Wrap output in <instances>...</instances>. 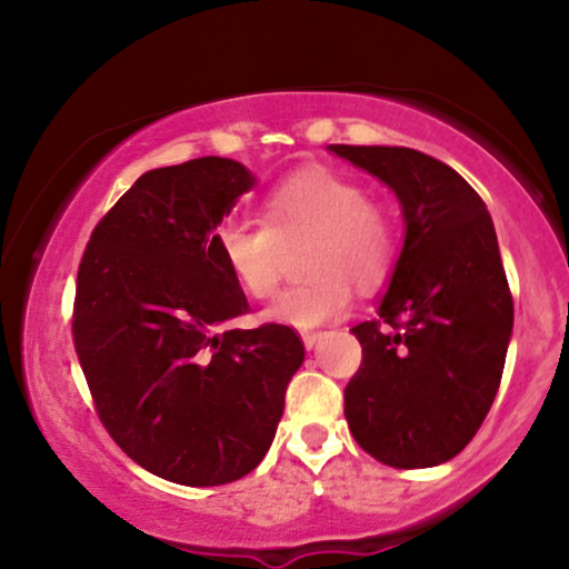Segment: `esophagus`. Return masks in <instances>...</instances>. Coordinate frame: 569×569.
<instances>
[{"instance_id":"esophagus-1","label":"esophagus","mask_w":569,"mask_h":569,"mask_svg":"<svg viewBox=\"0 0 569 569\" xmlns=\"http://www.w3.org/2000/svg\"><path fill=\"white\" fill-rule=\"evenodd\" d=\"M321 337H323V331H302L305 348H312V345H316Z\"/></svg>"}]
</instances>
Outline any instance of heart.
<instances>
[{
	"label": "heart",
	"mask_w": 569,
	"mask_h": 569,
	"mask_svg": "<svg viewBox=\"0 0 569 569\" xmlns=\"http://www.w3.org/2000/svg\"><path fill=\"white\" fill-rule=\"evenodd\" d=\"M396 219L388 206L369 198L348 173L307 168L289 176L262 202V221L227 219L213 232L221 264L251 299L278 289L289 251L305 248L310 278L278 293L267 307L270 321L312 329L348 310L352 289H371L396 259Z\"/></svg>",
	"instance_id": "obj_1"
}]
</instances>
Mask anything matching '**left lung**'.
I'll use <instances>...</instances> for the list:
<instances>
[{"label":"left lung","instance_id":"8db88e82","mask_svg":"<svg viewBox=\"0 0 569 569\" xmlns=\"http://www.w3.org/2000/svg\"><path fill=\"white\" fill-rule=\"evenodd\" d=\"M331 152L398 194L407 240L377 318L352 326L361 367L345 417L363 452L430 468L468 447L498 396L513 299L479 192L447 162L407 147Z\"/></svg>","mask_w":569,"mask_h":569}]
</instances>
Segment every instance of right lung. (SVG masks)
Here are the masks:
<instances>
[{
  "mask_svg": "<svg viewBox=\"0 0 569 569\" xmlns=\"http://www.w3.org/2000/svg\"><path fill=\"white\" fill-rule=\"evenodd\" d=\"M251 187L227 158L147 171L77 270L71 337L98 420L130 460L184 487L230 485L262 462L305 361L291 326L224 329L248 299L213 230Z\"/></svg>",
  "mask_w": 569,
  "mask_h": 569,
  "instance_id": "add662e5",
  "label": "right lung"
}]
</instances>
